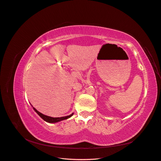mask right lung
<instances>
[{
	"mask_svg": "<svg viewBox=\"0 0 161 161\" xmlns=\"http://www.w3.org/2000/svg\"><path fill=\"white\" fill-rule=\"evenodd\" d=\"M32 106V105H31ZM33 110L37 113V114L43 119V120H45V122H49V123H56V122H59L60 121H62V120H67V119L69 118L70 117H71L72 116H73L74 113H72L71 114L69 115V116H64V117H61V118H53V117H51V116H46V115H44L42 113L39 112V111H37V110L35 108H33Z\"/></svg>",
	"mask_w": 161,
	"mask_h": 161,
	"instance_id": "1",
	"label": "right lung"
}]
</instances>
